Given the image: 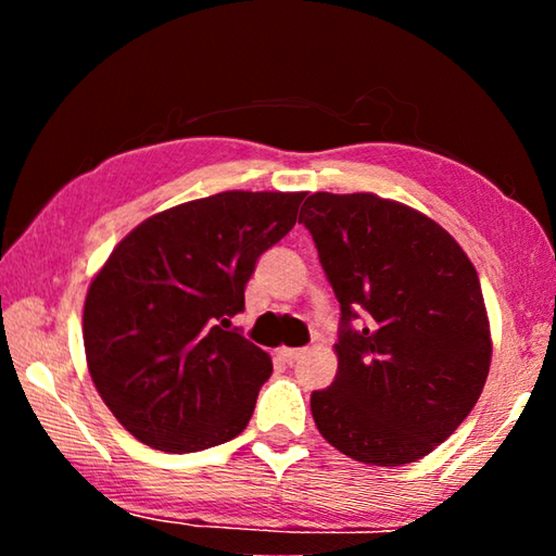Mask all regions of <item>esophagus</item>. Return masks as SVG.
Masks as SVG:
<instances>
[{
    "label": "esophagus",
    "instance_id": "1",
    "mask_svg": "<svg viewBox=\"0 0 556 556\" xmlns=\"http://www.w3.org/2000/svg\"><path fill=\"white\" fill-rule=\"evenodd\" d=\"M304 353H306L304 348H279V357H281V361H285L287 365H294Z\"/></svg>",
    "mask_w": 556,
    "mask_h": 556
}]
</instances>
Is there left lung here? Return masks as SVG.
I'll return each instance as SVG.
<instances>
[{
	"label": "left lung",
	"mask_w": 556,
	"mask_h": 556,
	"mask_svg": "<svg viewBox=\"0 0 556 556\" xmlns=\"http://www.w3.org/2000/svg\"><path fill=\"white\" fill-rule=\"evenodd\" d=\"M299 223L341 304L336 380L312 394L318 431L363 464L419 460L468 417L491 370L476 267L439 223L375 193H314Z\"/></svg>",
	"instance_id": "obj_1"
}]
</instances>
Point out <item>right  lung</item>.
<instances>
[{"label":"right lung","mask_w":556,"mask_h":556,"mask_svg":"<svg viewBox=\"0 0 556 556\" xmlns=\"http://www.w3.org/2000/svg\"><path fill=\"white\" fill-rule=\"evenodd\" d=\"M306 193L223 191L139 223L90 281V378L142 444L193 454L248 427L269 355L232 328L255 262Z\"/></svg>","instance_id":"right-lung-1"}]
</instances>
